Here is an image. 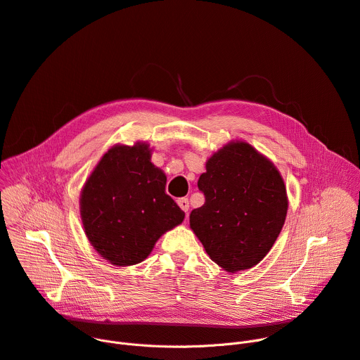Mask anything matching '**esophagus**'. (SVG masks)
<instances>
[{"label": "esophagus", "instance_id": "1", "mask_svg": "<svg viewBox=\"0 0 360 360\" xmlns=\"http://www.w3.org/2000/svg\"><path fill=\"white\" fill-rule=\"evenodd\" d=\"M177 205L181 207V210H184L186 213L188 212V199L187 198H181L177 200Z\"/></svg>", "mask_w": 360, "mask_h": 360}]
</instances>
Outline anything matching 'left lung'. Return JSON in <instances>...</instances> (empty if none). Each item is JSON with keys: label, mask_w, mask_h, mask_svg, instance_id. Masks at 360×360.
<instances>
[{"label": "left lung", "mask_w": 360, "mask_h": 360, "mask_svg": "<svg viewBox=\"0 0 360 360\" xmlns=\"http://www.w3.org/2000/svg\"><path fill=\"white\" fill-rule=\"evenodd\" d=\"M205 205L191 210L190 228L207 255L228 272L257 265L278 238L287 216L284 180L275 165L245 141H231L199 177Z\"/></svg>", "instance_id": "left-lung-1"}]
</instances>
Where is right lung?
Segmentation results:
<instances>
[{
  "label": "right lung",
  "mask_w": 360,
  "mask_h": 360,
  "mask_svg": "<svg viewBox=\"0 0 360 360\" xmlns=\"http://www.w3.org/2000/svg\"><path fill=\"white\" fill-rule=\"evenodd\" d=\"M164 172L147 143L114 146L96 164L80 195V217L95 251L117 266L144 261L158 238L184 219L165 193Z\"/></svg>",
  "instance_id": "right-lung-1"
}]
</instances>
